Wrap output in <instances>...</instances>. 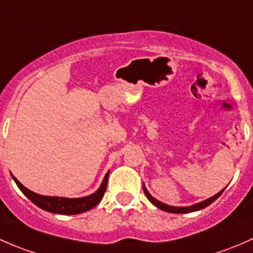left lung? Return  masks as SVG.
Listing matches in <instances>:
<instances>
[{
	"instance_id": "1",
	"label": "left lung",
	"mask_w": 253,
	"mask_h": 253,
	"mask_svg": "<svg viewBox=\"0 0 253 253\" xmlns=\"http://www.w3.org/2000/svg\"><path fill=\"white\" fill-rule=\"evenodd\" d=\"M224 189H225V187H224ZM224 189L222 190V191H219V192H218V194H215L214 196L210 197V199L205 200V201H202V202H199V204H196V205L187 206V207H174V206H169V205H166V204H163V202L158 201V200H156L155 197H153V196H151V195H150V192L147 191V189H146V187H145V185H144V192H145L146 197H147V199L150 200V202H151V204H152V205H155L156 207H157V208H160V210H162V211H166V212H169V213H190V212H196V211H200V210H202V208L207 207V206H210L211 204H212V202H214L215 200H217L218 197H219L220 195L223 194Z\"/></svg>"
}]
</instances>
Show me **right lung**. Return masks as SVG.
I'll use <instances>...</instances> for the list:
<instances>
[{
    "label": "right lung",
    "instance_id": "right-lung-1",
    "mask_svg": "<svg viewBox=\"0 0 253 253\" xmlns=\"http://www.w3.org/2000/svg\"><path fill=\"white\" fill-rule=\"evenodd\" d=\"M108 175L109 171H107V174L105 175L102 184H101L100 189H98L97 191L93 192L90 196L79 197V199L42 196V195L35 194V192L30 191L29 189L23 186L15 176L12 175V178L13 180L15 181V184H17V186L20 189V191H22L34 205L40 207L41 210H45L51 213H57V214H79V213L86 212V211L91 210V208H93L95 206L100 204V201L102 200L103 195H105L106 192V187H107Z\"/></svg>",
    "mask_w": 253,
    "mask_h": 253
}]
</instances>
